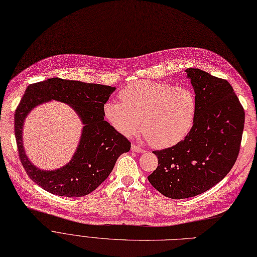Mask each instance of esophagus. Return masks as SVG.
<instances>
[{
    "instance_id": "obj_1",
    "label": "esophagus",
    "mask_w": 257,
    "mask_h": 257,
    "mask_svg": "<svg viewBox=\"0 0 257 257\" xmlns=\"http://www.w3.org/2000/svg\"><path fill=\"white\" fill-rule=\"evenodd\" d=\"M132 151H133V152H136V153H139V154H142V153L145 152L142 148H139V146L134 145V144L132 145Z\"/></svg>"
}]
</instances>
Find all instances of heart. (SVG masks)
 Segmentation results:
<instances>
[{"label": "heart", "mask_w": 257, "mask_h": 257, "mask_svg": "<svg viewBox=\"0 0 257 257\" xmlns=\"http://www.w3.org/2000/svg\"><path fill=\"white\" fill-rule=\"evenodd\" d=\"M119 99L106 101L103 114L124 137H133L141 124L153 146L168 148L184 139L193 125L197 102L184 85L140 80L120 91Z\"/></svg>", "instance_id": "obj_1"}]
</instances>
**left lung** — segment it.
I'll use <instances>...</instances> for the list:
<instances>
[{"instance_id":"obj_1","label":"left lung","mask_w":257,"mask_h":257,"mask_svg":"<svg viewBox=\"0 0 257 257\" xmlns=\"http://www.w3.org/2000/svg\"><path fill=\"white\" fill-rule=\"evenodd\" d=\"M197 111L184 140L155 151L158 167L148 177L159 192L174 200L203 193L222 181L234 165L245 112L230 83L200 69H186Z\"/></svg>"}]
</instances>
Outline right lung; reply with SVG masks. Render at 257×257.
Wrapping results in <instances>:
<instances>
[{
    "instance_id": "1",
    "label": "right lung",
    "mask_w": 257,
    "mask_h": 257,
    "mask_svg": "<svg viewBox=\"0 0 257 257\" xmlns=\"http://www.w3.org/2000/svg\"><path fill=\"white\" fill-rule=\"evenodd\" d=\"M115 90L109 85L57 77L28 85L15 114V133L21 162L33 182L60 197L79 198L94 191L108 177L119 156L131 150V142L103 118V105ZM51 100L70 105L84 126L69 163L57 170L44 171L26 155L22 126L35 106Z\"/></svg>"
}]
</instances>
